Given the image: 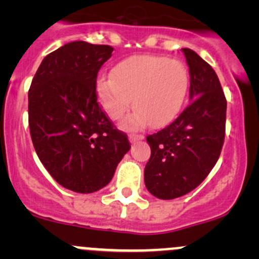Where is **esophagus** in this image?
Wrapping results in <instances>:
<instances>
[{
  "label": "esophagus",
  "instance_id": "obj_1",
  "mask_svg": "<svg viewBox=\"0 0 259 259\" xmlns=\"http://www.w3.org/2000/svg\"><path fill=\"white\" fill-rule=\"evenodd\" d=\"M145 136L144 135H140V134H129V141L132 142H136L140 141V140H144Z\"/></svg>",
  "mask_w": 259,
  "mask_h": 259
}]
</instances>
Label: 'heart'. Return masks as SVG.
Returning a JSON list of instances; mask_svg holds the SVG:
<instances>
[{
	"label": "heart",
	"instance_id": "obj_1",
	"mask_svg": "<svg viewBox=\"0 0 259 259\" xmlns=\"http://www.w3.org/2000/svg\"><path fill=\"white\" fill-rule=\"evenodd\" d=\"M190 85L186 65L162 56H130L102 74L96 82L97 99L105 112L118 119L133 105L136 109L121 121L124 129H140L148 123L162 127L177 118Z\"/></svg>",
	"mask_w": 259,
	"mask_h": 259
}]
</instances>
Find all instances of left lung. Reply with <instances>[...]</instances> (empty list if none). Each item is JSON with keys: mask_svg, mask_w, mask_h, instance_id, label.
<instances>
[{"mask_svg": "<svg viewBox=\"0 0 259 259\" xmlns=\"http://www.w3.org/2000/svg\"><path fill=\"white\" fill-rule=\"evenodd\" d=\"M190 73V103L170 125L147 136L151 158L145 185L160 200L189 194L207 178L221 156L227 100L213 68L183 49Z\"/></svg>", "mask_w": 259, "mask_h": 259, "instance_id": "1", "label": "left lung"}]
</instances>
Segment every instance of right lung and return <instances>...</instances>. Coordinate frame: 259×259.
I'll return each instance as SVG.
<instances>
[{
    "mask_svg": "<svg viewBox=\"0 0 259 259\" xmlns=\"http://www.w3.org/2000/svg\"><path fill=\"white\" fill-rule=\"evenodd\" d=\"M113 47L74 41L47 55L29 89V127L35 151L59 185L79 194L112 180L130 150L97 102L100 68Z\"/></svg>",
    "mask_w": 259,
    "mask_h": 259,
    "instance_id": "add662e5",
    "label": "right lung"
}]
</instances>
